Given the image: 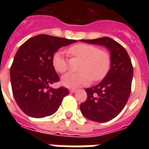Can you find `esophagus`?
Instances as JSON below:
<instances>
[{"label":"esophagus","mask_w":149,"mask_h":149,"mask_svg":"<svg viewBox=\"0 0 149 149\" xmlns=\"http://www.w3.org/2000/svg\"><path fill=\"white\" fill-rule=\"evenodd\" d=\"M69 92L72 93H74L77 92V89H75V88H70V89H69Z\"/></svg>","instance_id":"34e87169"}]
</instances>
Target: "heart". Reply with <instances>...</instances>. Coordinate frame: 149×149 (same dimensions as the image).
I'll return each instance as SVG.
<instances>
[{
  "instance_id": "heart-1",
  "label": "heart",
  "mask_w": 149,
  "mask_h": 149,
  "mask_svg": "<svg viewBox=\"0 0 149 149\" xmlns=\"http://www.w3.org/2000/svg\"><path fill=\"white\" fill-rule=\"evenodd\" d=\"M71 56L82 60L79 66L80 72H68L61 78V84L69 88L87 85L91 79L94 81L101 80L110 68L111 58L109 52L89 44H77L68 49ZM52 66L59 73L68 69V61L62 52H55L52 56Z\"/></svg>"
}]
</instances>
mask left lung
<instances>
[{
	"label": "left lung",
	"mask_w": 149,
	"mask_h": 149,
	"mask_svg": "<svg viewBox=\"0 0 149 149\" xmlns=\"http://www.w3.org/2000/svg\"><path fill=\"white\" fill-rule=\"evenodd\" d=\"M81 40L103 45L110 51L109 71L99 84L85 89L87 100L80 105L84 117L95 122H107L121 112L130 96L133 76L131 60L125 48L109 37Z\"/></svg>",
	"instance_id": "obj_1"
}]
</instances>
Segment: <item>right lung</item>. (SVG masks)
<instances>
[{"mask_svg":"<svg viewBox=\"0 0 149 149\" xmlns=\"http://www.w3.org/2000/svg\"><path fill=\"white\" fill-rule=\"evenodd\" d=\"M75 42V40L40 34L18 49L10 68V80L15 100L26 115L34 118L52 115L69 93L67 88L49 87L60 81L52 59L58 49Z\"/></svg>","mask_w":149,"mask_h":149,"instance_id":"right-lung-1","label":"right lung"}]
</instances>
